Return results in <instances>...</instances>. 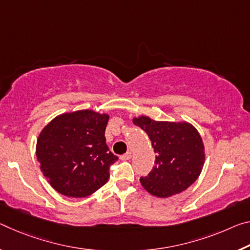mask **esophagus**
<instances>
[{"instance_id": "34e87169", "label": "esophagus", "mask_w": 250, "mask_h": 250, "mask_svg": "<svg viewBox=\"0 0 250 250\" xmlns=\"http://www.w3.org/2000/svg\"><path fill=\"white\" fill-rule=\"evenodd\" d=\"M120 159H121L122 161L130 160V159H131V152H126L125 154H122V156L120 157Z\"/></svg>"}]
</instances>
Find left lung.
Masks as SVG:
<instances>
[{"mask_svg":"<svg viewBox=\"0 0 250 250\" xmlns=\"http://www.w3.org/2000/svg\"><path fill=\"white\" fill-rule=\"evenodd\" d=\"M132 121L148 134L156 153L151 172L140 178L142 187L159 198L185 191L200 176L206 159L198 130L187 121H157L146 116Z\"/></svg>","mask_w":250,"mask_h":250,"instance_id":"obj_1","label":"left lung"}]
</instances>
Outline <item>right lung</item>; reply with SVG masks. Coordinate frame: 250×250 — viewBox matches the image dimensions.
<instances>
[{"label":"right lung","instance_id":"add662e5","mask_svg":"<svg viewBox=\"0 0 250 250\" xmlns=\"http://www.w3.org/2000/svg\"><path fill=\"white\" fill-rule=\"evenodd\" d=\"M109 114L93 110L65 112L51 120L37 140L40 169L55 191L84 198L109 179V167L118 158L105 144Z\"/></svg>","mask_w":250,"mask_h":250}]
</instances>
